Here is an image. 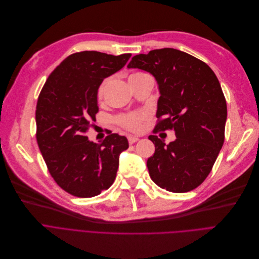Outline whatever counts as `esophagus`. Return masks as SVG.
<instances>
[{
	"label": "esophagus",
	"instance_id": "1",
	"mask_svg": "<svg viewBox=\"0 0 259 259\" xmlns=\"http://www.w3.org/2000/svg\"><path fill=\"white\" fill-rule=\"evenodd\" d=\"M127 140H128V143H130V144H133V143H135V142H137L139 139H138L137 137H135V136H128V137H127Z\"/></svg>",
	"mask_w": 259,
	"mask_h": 259
}]
</instances>
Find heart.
I'll use <instances>...</instances> for the list:
<instances>
[{
	"label": "heart",
	"mask_w": 259,
	"mask_h": 259,
	"mask_svg": "<svg viewBox=\"0 0 259 259\" xmlns=\"http://www.w3.org/2000/svg\"><path fill=\"white\" fill-rule=\"evenodd\" d=\"M142 75L141 72H136V73H133L131 77H136ZM106 84H107V79H105L99 86V89H98V93L97 96L99 99L103 97L105 88H106ZM149 115L145 112H134V113H130V114H124V115H121L117 118V122L119 124L124 127L131 132H139L142 128V123L147 119Z\"/></svg>",
	"instance_id": "obj_1"
}]
</instances>
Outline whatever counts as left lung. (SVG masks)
Instances as JSON below:
<instances>
[{
	"label": "left lung",
	"instance_id": "obj_1",
	"mask_svg": "<svg viewBox=\"0 0 259 259\" xmlns=\"http://www.w3.org/2000/svg\"><path fill=\"white\" fill-rule=\"evenodd\" d=\"M127 67L149 71L157 81L154 134L174 130L176 135L168 144L156 135L149 137L155 144L146 163L152 180L173 193L196 189L210 174L225 141L227 102L216 75L201 60L174 48L135 56Z\"/></svg>",
	"mask_w": 259,
	"mask_h": 259
}]
</instances>
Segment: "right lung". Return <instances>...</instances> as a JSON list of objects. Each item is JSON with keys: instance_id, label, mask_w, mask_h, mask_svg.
Returning a JSON list of instances; mask_svg holds the SVG:
<instances>
[{"instance_id": "1", "label": "right lung", "mask_w": 259, "mask_h": 259, "mask_svg": "<svg viewBox=\"0 0 259 259\" xmlns=\"http://www.w3.org/2000/svg\"><path fill=\"white\" fill-rule=\"evenodd\" d=\"M131 56L72 54L49 75L39 95L35 123L40 152L58 186L73 196L89 198L107 190L115 181L119 155L128 149L127 139L118 134L109 133L100 144L85 134L99 110L100 84Z\"/></svg>"}]
</instances>
